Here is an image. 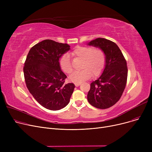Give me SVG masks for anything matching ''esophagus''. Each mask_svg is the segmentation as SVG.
Instances as JSON below:
<instances>
[{
  "label": "esophagus",
  "mask_w": 152,
  "mask_h": 152,
  "mask_svg": "<svg viewBox=\"0 0 152 152\" xmlns=\"http://www.w3.org/2000/svg\"><path fill=\"white\" fill-rule=\"evenodd\" d=\"M75 86H76V87H78V86H79V85L81 84V83H75Z\"/></svg>",
  "instance_id": "esophagus-1"
}]
</instances>
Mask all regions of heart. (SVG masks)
Masks as SVG:
<instances>
[{
    "mask_svg": "<svg viewBox=\"0 0 152 152\" xmlns=\"http://www.w3.org/2000/svg\"><path fill=\"white\" fill-rule=\"evenodd\" d=\"M72 55L83 60L81 68L82 70L75 72L69 77V79L75 83H81L94 76H99L105 65V55L102 49L91 47L77 46L72 52ZM61 70L66 74H70L73 70L69 55H63L60 59Z\"/></svg>",
    "mask_w": 152,
    "mask_h": 152,
    "instance_id": "heart-1",
    "label": "heart"
}]
</instances>
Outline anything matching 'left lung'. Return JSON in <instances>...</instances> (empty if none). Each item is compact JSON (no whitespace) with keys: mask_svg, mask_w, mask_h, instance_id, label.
<instances>
[{"mask_svg":"<svg viewBox=\"0 0 152 152\" xmlns=\"http://www.w3.org/2000/svg\"><path fill=\"white\" fill-rule=\"evenodd\" d=\"M102 49L105 55V66L102 75L91 84L87 100L93 107L106 109L120 99L127 83V67L118 46L104 38H97L88 44Z\"/></svg>","mask_w":152,"mask_h":152,"instance_id":"left-lung-1","label":"left lung"}]
</instances>
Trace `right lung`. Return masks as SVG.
I'll return each mask as SVG.
<instances>
[{
    "label": "right lung",
    "mask_w": 152,
    "mask_h": 152,
    "mask_svg": "<svg viewBox=\"0 0 152 152\" xmlns=\"http://www.w3.org/2000/svg\"><path fill=\"white\" fill-rule=\"evenodd\" d=\"M70 49L67 44L46 39L30 49L23 68L26 87L40 105L59 110L69 102L75 86L65 83L67 77L61 70L59 59Z\"/></svg>",
    "instance_id": "obj_1"
}]
</instances>
